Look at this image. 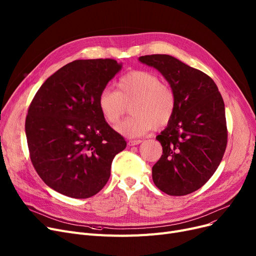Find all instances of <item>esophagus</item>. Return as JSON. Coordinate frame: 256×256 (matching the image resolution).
Listing matches in <instances>:
<instances>
[{
    "label": "esophagus",
    "instance_id": "esophagus-1",
    "mask_svg": "<svg viewBox=\"0 0 256 256\" xmlns=\"http://www.w3.org/2000/svg\"><path fill=\"white\" fill-rule=\"evenodd\" d=\"M142 141L139 140V139H136V140H128V144L130 146H137V144H140Z\"/></svg>",
    "mask_w": 256,
    "mask_h": 256
}]
</instances>
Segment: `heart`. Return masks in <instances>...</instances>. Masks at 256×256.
Returning a JSON list of instances; mask_svg holds the SVG:
<instances>
[{
    "label": "heart",
    "mask_w": 256,
    "mask_h": 256,
    "mask_svg": "<svg viewBox=\"0 0 256 256\" xmlns=\"http://www.w3.org/2000/svg\"><path fill=\"white\" fill-rule=\"evenodd\" d=\"M118 91L106 86L98 95V108L108 124H116L130 106L132 116L116 128L126 137H139L152 128H162L174 117L176 99L172 88L150 71L132 70L118 80Z\"/></svg>",
    "instance_id": "1"
}]
</instances>
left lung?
<instances>
[{"instance_id":"8db88e82","label":"left lung","mask_w":256,"mask_h":256,"mask_svg":"<svg viewBox=\"0 0 256 256\" xmlns=\"http://www.w3.org/2000/svg\"><path fill=\"white\" fill-rule=\"evenodd\" d=\"M139 60L165 77L176 99L172 119L156 137L163 154L152 166V181L170 196L192 194L214 174L226 150L224 100L211 77L170 55H144Z\"/></svg>"}]
</instances>
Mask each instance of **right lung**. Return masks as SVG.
Instances as JSON below:
<instances>
[{"label":"right lung","instance_id":"add662e5","mask_svg":"<svg viewBox=\"0 0 256 256\" xmlns=\"http://www.w3.org/2000/svg\"><path fill=\"white\" fill-rule=\"evenodd\" d=\"M121 69L112 58L66 64L42 84L25 130L33 168L55 192L86 198L100 192L126 142L98 108V95Z\"/></svg>","mask_w":256,"mask_h":256}]
</instances>
